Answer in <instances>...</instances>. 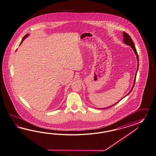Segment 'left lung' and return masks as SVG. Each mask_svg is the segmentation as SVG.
I'll list each match as a JSON object with an SVG mask.
<instances>
[{
  "label": "left lung",
  "instance_id": "obj_1",
  "mask_svg": "<svg viewBox=\"0 0 156 156\" xmlns=\"http://www.w3.org/2000/svg\"><path fill=\"white\" fill-rule=\"evenodd\" d=\"M123 41L124 43L125 44H126L127 45H129V46H130L131 48L133 49V50L134 51V53H135V54L136 55V58H137V60H138V66H137V70H136V73H135V78H134V83H133V87H132V88H131V89L130 91L128 93V94H127L126 95H129V94H130L131 93V91H132V90L133 89V87H134V85H135V80H136V74H137V72H138V67H139V57H138V53H137V51L136 50V48L135 47V45H134V42L133 41V40L131 39V38L130 36H129V34H127V33H125V32H123ZM119 101H117V103H116L115 104H114V105H111V106H109V107H107V108H99L100 109H106V108H108L109 107H112L114 105H115L116 104H117V103H118Z\"/></svg>",
  "mask_w": 156,
  "mask_h": 156
}]
</instances>
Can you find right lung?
<instances>
[{
	"label": "right lung",
	"instance_id": "obj_1",
	"mask_svg": "<svg viewBox=\"0 0 156 156\" xmlns=\"http://www.w3.org/2000/svg\"><path fill=\"white\" fill-rule=\"evenodd\" d=\"M29 34H26V35L25 36H24V37H23V38H22V40H21V43H20V45H21V44L22 43V42H23V40H25V39L26 38V37H27V36H29Z\"/></svg>",
	"mask_w": 156,
	"mask_h": 156
}]
</instances>
